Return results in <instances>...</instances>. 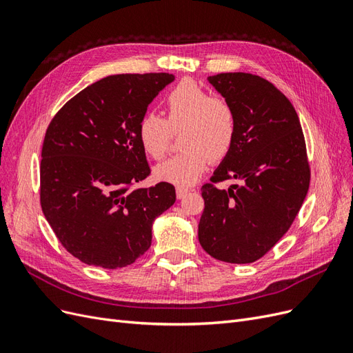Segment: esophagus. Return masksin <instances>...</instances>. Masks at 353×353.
<instances>
[{"instance_id":"1","label":"esophagus","mask_w":353,"mask_h":353,"mask_svg":"<svg viewBox=\"0 0 353 353\" xmlns=\"http://www.w3.org/2000/svg\"><path fill=\"white\" fill-rule=\"evenodd\" d=\"M190 193V190L187 187H176V197L178 199H184Z\"/></svg>"}]
</instances>
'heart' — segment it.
<instances>
[{
  "label": "heart",
  "instance_id": "1",
  "mask_svg": "<svg viewBox=\"0 0 353 353\" xmlns=\"http://www.w3.org/2000/svg\"><path fill=\"white\" fill-rule=\"evenodd\" d=\"M166 119L145 112L137 125V137L145 154L160 160L168 152L174 132H181L179 154L156 166V178L175 185H190L210 162L225 159L236 141L237 113L232 104L212 95L193 79H183L165 97Z\"/></svg>",
  "mask_w": 353,
  "mask_h": 353
}]
</instances>
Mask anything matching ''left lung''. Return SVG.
Wrapping results in <instances>:
<instances>
[{"instance_id": "1", "label": "left lung", "mask_w": 353, "mask_h": 353, "mask_svg": "<svg viewBox=\"0 0 353 353\" xmlns=\"http://www.w3.org/2000/svg\"><path fill=\"white\" fill-rule=\"evenodd\" d=\"M208 81L237 113L230 154L201 187L199 241L228 263L261 259L292 227L306 197L311 166L301 121L285 95L252 73H218ZM237 179L219 190L216 184Z\"/></svg>"}]
</instances>
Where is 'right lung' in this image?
Here are the masks:
<instances>
[{"mask_svg":"<svg viewBox=\"0 0 353 353\" xmlns=\"http://www.w3.org/2000/svg\"><path fill=\"white\" fill-rule=\"evenodd\" d=\"M175 78L113 74L72 97L42 144L39 200L56 237L81 262L123 268L152 244L153 221L175 203V187H135L150 175L137 125Z\"/></svg>","mask_w":353,"mask_h":353,"instance_id":"1","label":"right lung"}]
</instances>
